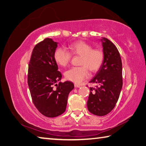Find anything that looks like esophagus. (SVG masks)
I'll return each instance as SVG.
<instances>
[{
    "label": "esophagus",
    "mask_w": 146,
    "mask_h": 146,
    "mask_svg": "<svg viewBox=\"0 0 146 146\" xmlns=\"http://www.w3.org/2000/svg\"><path fill=\"white\" fill-rule=\"evenodd\" d=\"M74 86L76 88H80V85H78V84H76V83H75L74 84Z\"/></svg>",
    "instance_id": "obj_1"
}]
</instances>
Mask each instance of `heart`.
<instances>
[{"label":"heart","instance_id":"obj_1","mask_svg":"<svg viewBox=\"0 0 146 146\" xmlns=\"http://www.w3.org/2000/svg\"><path fill=\"white\" fill-rule=\"evenodd\" d=\"M72 55L80 56L81 60L79 67H72L65 73L66 80L76 83H80L88 77L89 70L92 72L101 68L104 60L103 51L99 48H93L92 45L85 41H78L68 46ZM54 60L59 65L66 66L70 61L72 55L66 48L58 47L54 52Z\"/></svg>","mask_w":146,"mask_h":146}]
</instances>
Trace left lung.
I'll use <instances>...</instances> for the list:
<instances>
[{"mask_svg":"<svg viewBox=\"0 0 146 146\" xmlns=\"http://www.w3.org/2000/svg\"><path fill=\"white\" fill-rule=\"evenodd\" d=\"M104 54L103 63L90 83L96 84L90 87L87 101L88 111L98 116L109 113L115 106L122 87V68L118 49L110 40L101 39Z\"/></svg>","mask_w":146,"mask_h":146,"instance_id":"1","label":"left lung"}]
</instances>
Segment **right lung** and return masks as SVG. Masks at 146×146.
<instances>
[{
    "label": "right lung",
    "instance_id": "add662e5",
    "mask_svg": "<svg viewBox=\"0 0 146 146\" xmlns=\"http://www.w3.org/2000/svg\"><path fill=\"white\" fill-rule=\"evenodd\" d=\"M58 43L45 38L36 45L28 68L27 83L33 102L47 117H58L65 112L68 94L74 88L68 81L56 84L62 78L54 56Z\"/></svg>",
    "mask_w": 146,
    "mask_h": 146
}]
</instances>
